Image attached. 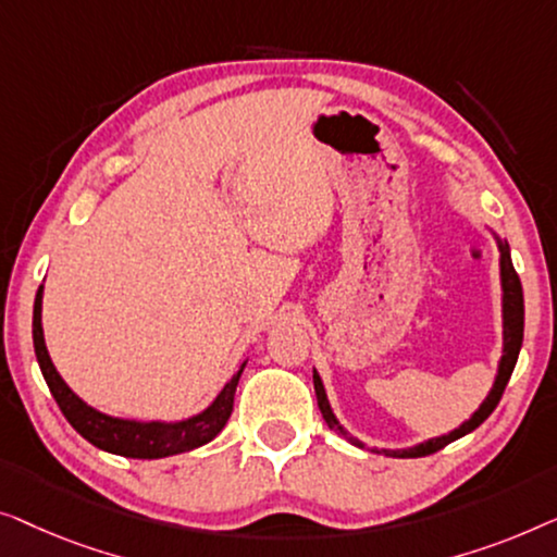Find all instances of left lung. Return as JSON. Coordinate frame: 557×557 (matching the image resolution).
Returning <instances> with one entry per match:
<instances>
[{
  "label": "left lung",
  "instance_id": "obj_1",
  "mask_svg": "<svg viewBox=\"0 0 557 557\" xmlns=\"http://www.w3.org/2000/svg\"><path fill=\"white\" fill-rule=\"evenodd\" d=\"M487 230H490V226H487ZM492 237H495L497 249H499V287H503V356H499V360H497L495 383H492L487 398H484V401L480 404V409H476L472 417H469L467 421H461V426H457L449 434L426 438V442L406 446V449H379V446H373V451L388 454V457H401V459L426 457V454H434L438 449H444L446 444L457 442L459 436L474 432V429L480 426L482 421L487 419L492 411H495V406L499 404V398H503V391L507 386V381H510V375L515 371V363H517V356H520V348H522L524 300H522L520 277H517V272L512 268L510 245H507V239H499L497 232H492ZM312 383H315L318 409H320V413H323L325 424L331 426V432H335L341 438H346V442H350L354 446H360V449H366V444L360 442V438H356L354 434H350L348 429L341 424L338 417H335V413H333L331 401H327V394H325V386H323V379H320V373L315 371V368H312Z\"/></svg>",
  "mask_w": 557,
  "mask_h": 557
}]
</instances>
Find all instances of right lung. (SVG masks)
<instances>
[{
  "label": "right lung",
  "mask_w": 557,
  "mask_h": 557,
  "mask_svg": "<svg viewBox=\"0 0 557 557\" xmlns=\"http://www.w3.org/2000/svg\"><path fill=\"white\" fill-rule=\"evenodd\" d=\"M42 293L45 285H40L35 297V310H33V341H35V356L40 363V371L45 375L47 386L54 401H58L60 411L65 413V419L73 424V429L83 438H88L98 449L119 454V457L128 459H161V457H174V454L191 451L197 446L209 444L219 432H222L226 421L232 417L234 406V391H237L239 375L245 371L247 360L239 366V371L226 381V386L219 391L214 401L207 409H201L194 417L178 419V421H140V419H121L111 417L92 409L90 404H85L73 388L67 386L65 379L58 373L50 354L45 346V331H42Z\"/></svg>",
  "instance_id": "right-lung-1"
}]
</instances>
